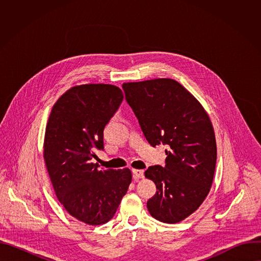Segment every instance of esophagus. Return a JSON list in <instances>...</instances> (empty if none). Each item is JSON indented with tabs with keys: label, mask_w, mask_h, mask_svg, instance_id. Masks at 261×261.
I'll return each instance as SVG.
<instances>
[{
	"label": "esophagus",
	"mask_w": 261,
	"mask_h": 261,
	"mask_svg": "<svg viewBox=\"0 0 261 261\" xmlns=\"http://www.w3.org/2000/svg\"><path fill=\"white\" fill-rule=\"evenodd\" d=\"M132 172H133L134 179H138V178L143 177V170H141V169H133Z\"/></svg>",
	"instance_id": "1"
}]
</instances>
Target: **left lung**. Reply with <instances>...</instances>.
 Returning <instances> with one entry per match:
<instances>
[{
    "label": "left lung",
    "instance_id": "obj_1",
    "mask_svg": "<svg viewBox=\"0 0 261 261\" xmlns=\"http://www.w3.org/2000/svg\"><path fill=\"white\" fill-rule=\"evenodd\" d=\"M123 90L148 143L167 146L165 166L144 172L157 188L147 210L161 222H180L201 205L213 184L217 144L208 115L170 79L125 83Z\"/></svg>",
    "mask_w": 261,
    "mask_h": 261
}]
</instances>
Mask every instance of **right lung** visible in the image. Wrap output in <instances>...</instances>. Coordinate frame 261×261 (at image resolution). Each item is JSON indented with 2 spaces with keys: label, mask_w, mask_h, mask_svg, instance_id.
Here are the masks:
<instances>
[{
  "label": "right lung",
  "mask_w": 261,
  "mask_h": 261,
  "mask_svg": "<svg viewBox=\"0 0 261 261\" xmlns=\"http://www.w3.org/2000/svg\"><path fill=\"white\" fill-rule=\"evenodd\" d=\"M124 99L113 85L75 86L53 106L43 157L56 195L65 210L89 225L113 218L132 180L129 168L98 169L91 160L103 150V130Z\"/></svg>",
  "instance_id": "add662e5"
}]
</instances>
